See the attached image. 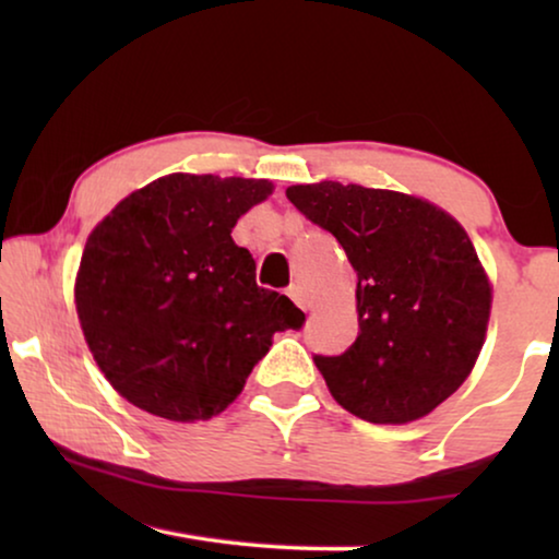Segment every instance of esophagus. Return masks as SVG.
I'll list each match as a JSON object with an SVG mask.
<instances>
[{"instance_id": "obj_1", "label": "esophagus", "mask_w": 559, "mask_h": 559, "mask_svg": "<svg viewBox=\"0 0 559 559\" xmlns=\"http://www.w3.org/2000/svg\"><path fill=\"white\" fill-rule=\"evenodd\" d=\"M287 295L293 297V302L297 305V308H302V310H308V300H305V295H302V289H300V285H293L287 289Z\"/></svg>"}]
</instances>
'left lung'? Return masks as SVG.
Instances as JSON below:
<instances>
[{
	"instance_id": "left-lung-1",
	"label": "left lung",
	"mask_w": 559,
	"mask_h": 559,
	"mask_svg": "<svg viewBox=\"0 0 559 559\" xmlns=\"http://www.w3.org/2000/svg\"><path fill=\"white\" fill-rule=\"evenodd\" d=\"M287 198L358 274L356 341L341 356H312L333 400L377 425L430 415L468 379L486 338L491 287L468 234L394 190L325 180Z\"/></svg>"
}]
</instances>
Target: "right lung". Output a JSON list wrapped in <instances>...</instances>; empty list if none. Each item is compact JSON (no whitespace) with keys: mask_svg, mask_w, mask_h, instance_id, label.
<instances>
[{"mask_svg":"<svg viewBox=\"0 0 559 559\" xmlns=\"http://www.w3.org/2000/svg\"><path fill=\"white\" fill-rule=\"evenodd\" d=\"M272 182L175 173L124 198L88 236L75 310L98 369L150 415L193 423L241 394L305 312L257 285L231 228Z\"/></svg>","mask_w":559,"mask_h":559,"instance_id":"add662e5","label":"right lung"}]
</instances>
